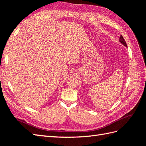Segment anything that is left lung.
Masks as SVG:
<instances>
[{
	"mask_svg": "<svg viewBox=\"0 0 146 146\" xmlns=\"http://www.w3.org/2000/svg\"><path fill=\"white\" fill-rule=\"evenodd\" d=\"M119 42H120L122 44H123V45H124V46H126L127 47V44H126V42H125V40H124V38H123V36H122V35H121L120 38H119Z\"/></svg>",
	"mask_w": 146,
	"mask_h": 146,
	"instance_id": "1",
	"label": "left lung"
}]
</instances>
